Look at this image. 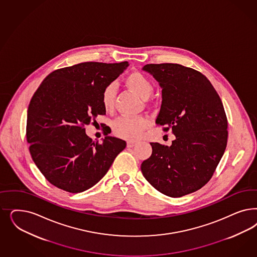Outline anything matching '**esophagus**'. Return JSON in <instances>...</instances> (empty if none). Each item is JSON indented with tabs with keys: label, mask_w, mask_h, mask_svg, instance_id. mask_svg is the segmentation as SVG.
<instances>
[{
	"label": "esophagus",
	"mask_w": 257,
	"mask_h": 257,
	"mask_svg": "<svg viewBox=\"0 0 257 257\" xmlns=\"http://www.w3.org/2000/svg\"><path fill=\"white\" fill-rule=\"evenodd\" d=\"M137 145V142L135 141H128L126 143V147L127 148H133L134 146H136Z\"/></svg>",
	"instance_id": "esophagus-1"
}]
</instances>
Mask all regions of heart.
<instances>
[{"label": "heart", "instance_id": "b5f03b06", "mask_svg": "<svg viewBox=\"0 0 257 257\" xmlns=\"http://www.w3.org/2000/svg\"><path fill=\"white\" fill-rule=\"evenodd\" d=\"M127 87L142 98L147 99L153 93L154 84L149 77L140 72H134L125 79ZM117 87L110 83L102 92V104L105 109H111L115 103ZM149 120L142 116H121L113 122V133L124 139H137L149 126Z\"/></svg>", "mask_w": 257, "mask_h": 257}]
</instances>
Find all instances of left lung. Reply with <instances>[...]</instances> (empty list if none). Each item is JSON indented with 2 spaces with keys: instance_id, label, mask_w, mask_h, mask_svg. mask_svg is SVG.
<instances>
[{
  "instance_id": "8db88e82",
  "label": "left lung",
  "mask_w": 257,
  "mask_h": 257,
  "mask_svg": "<svg viewBox=\"0 0 257 257\" xmlns=\"http://www.w3.org/2000/svg\"><path fill=\"white\" fill-rule=\"evenodd\" d=\"M143 70L163 88L156 124L172 130L167 147L150 143L151 156L142 163L147 181L159 192L180 198L200 189L214 175L227 146L223 104L205 75L175 63L147 64Z\"/></svg>"
}]
</instances>
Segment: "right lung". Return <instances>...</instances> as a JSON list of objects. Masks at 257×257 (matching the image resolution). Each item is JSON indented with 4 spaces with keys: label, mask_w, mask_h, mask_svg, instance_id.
I'll return each instance as SVG.
<instances>
[{
    "label": "right lung",
    "mask_w": 257,
    "mask_h": 257,
    "mask_svg": "<svg viewBox=\"0 0 257 257\" xmlns=\"http://www.w3.org/2000/svg\"><path fill=\"white\" fill-rule=\"evenodd\" d=\"M128 62H82L52 72L35 91L27 110L26 140L34 163L59 189L80 193L108 172L126 143L106 136L92 141L85 124L106 114L102 92ZM92 123V124H93Z\"/></svg>",
    "instance_id": "right-lung-1"
}]
</instances>
